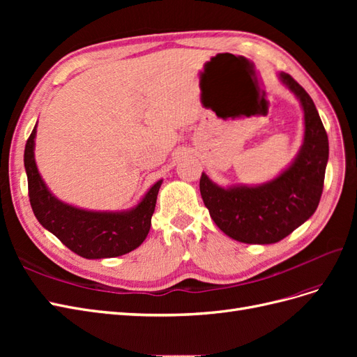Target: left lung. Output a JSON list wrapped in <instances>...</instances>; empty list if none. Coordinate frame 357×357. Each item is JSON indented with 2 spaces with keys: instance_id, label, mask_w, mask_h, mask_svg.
Wrapping results in <instances>:
<instances>
[{
  "instance_id": "8db88e82",
  "label": "left lung",
  "mask_w": 357,
  "mask_h": 357,
  "mask_svg": "<svg viewBox=\"0 0 357 357\" xmlns=\"http://www.w3.org/2000/svg\"><path fill=\"white\" fill-rule=\"evenodd\" d=\"M278 79L304 110V142L294 162L271 181L222 188L202 172L201 197L226 235L245 244H274L307 222L320 202L329 158L328 134L311 96L291 75Z\"/></svg>"
}]
</instances>
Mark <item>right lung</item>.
Segmentation results:
<instances>
[{"label":"right lung","instance_id":"obj_1","mask_svg":"<svg viewBox=\"0 0 357 357\" xmlns=\"http://www.w3.org/2000/svg\"><path fill=\"white\" fill-rule=\"evenodd\" d=\"M37 125L25 146V169L32 211L43 228L71 252L86 259L122 256L142 245L150 231L162 180L149 189L135 207L125 211H92L59 201L43 181L34 158Z\"/></svg>","mask_w":357,"mask_h":357}]
</instances>
